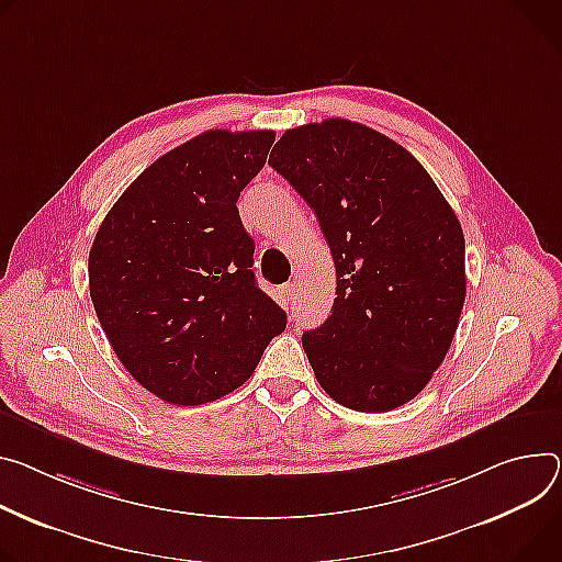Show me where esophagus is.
Wrapping results in <instances>:
<instances>
[{"instance_id":"esophagus-1","label":"esophagus","mask_w":562,"mask_h":562,"mask_svg":"<svg viewBox=\"0 0 562 562\" xmlns=\"http://www.w3.org/2000/svg\"><path fill=\"white\" fill-rule=\"evenodd\" d=\"M280 295H282V300H284V304H291V302L295 300V295H297V286H295L293 282L282 284V286H280Z\"/></svg>"}]
</instances>
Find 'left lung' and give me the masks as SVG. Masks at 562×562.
<instances>
[{
    "mask_svg": "<svg viewBox=\"0 0 562 562\" xmlns=\"http://www.w3.org/2000/svg\"><path fill=\"white\" fill-rule=\"evenodd\" d=\"M269 164L314 209L336 267L331 316L302 334L318 383L349 411H394L428 385L464 307L457 215L411 151L353 121L286 130Z\"/></svg>",
    "mask_w": 562,
    "mask_h": 562,
    "instance_id": "left-lung-1",
    "label": "left lung"
}]
</instances>
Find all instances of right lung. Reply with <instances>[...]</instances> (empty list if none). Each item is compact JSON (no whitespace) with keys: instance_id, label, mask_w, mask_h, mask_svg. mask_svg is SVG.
<instances>
[{"instance_id":"right-lung-1","label":"right lung","mask_w":562,"mask_h":562,"mask_svg":"<svg viewBox=\"0 0 562 562\" xmlns=\"http://www.w3.org/2000/svg\"><path fill=\"white\" fill-rule=\"evenodd\" d=\"M273 140L269 130L194 136L143 170L95 233V316L125 370L168 403L233 392L286 327L255 282L237 211Z\"/></svg>"}]
</instances>
